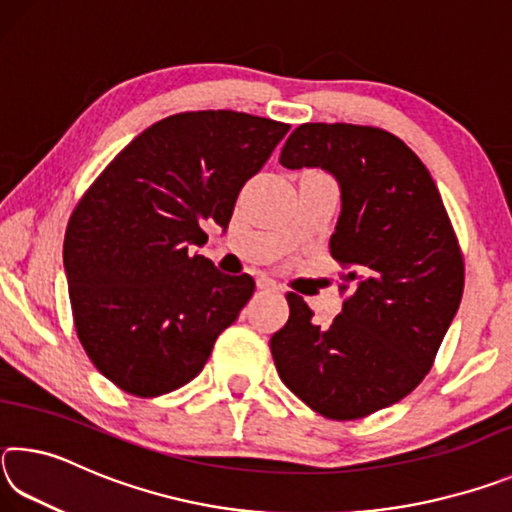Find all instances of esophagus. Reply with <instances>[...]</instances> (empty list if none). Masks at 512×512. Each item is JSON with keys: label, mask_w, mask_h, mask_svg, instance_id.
Listing matches in <instances>:
<instances>
[{"label": "esophagus", "mask_w": 512, "mask_h": 512, "mask_svg": "<svg viewBox=\"0 0 512 512\" xmlns=\"http://www.w3.org/2000/svg\"><path fill=\"white\" fill-rule=\"evenodd\" d=\"M257 287L262 289V291H277V293L282 291L280 284H275L273 280H268V277H259V280H257Z\"/></svg>", "instance_id": "esophagus-1"}]
</instances>
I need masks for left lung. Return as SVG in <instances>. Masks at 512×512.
<instances>
[{"label":"left lung","instance_id":"left-lung-1","mask_svg":"<svg viewBox=\"0 0 512 512\" xmlns=\"http://www.w3.org/2000/svg\"><path fill=\"white\" fill-rule=\"evenodd\" d=\"M287 169L320 167L341 187L329 253L352 289L329 327L287 293L273 334L277 375L329 420H359L409 395L431 370L463 298L465 266L443 198L409 146L375 126L302 124Z\"/></svg>","mask_w":512,"mask_h":512}]
</instances>
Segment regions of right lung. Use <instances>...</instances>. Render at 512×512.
Listing matches in <instances>:
<instances>
[{"mask_svg": "<svg viewBox=\"0 0 512 512\" xmlns=\"http://www.w3.org/2000/svg\"><path fill=\"white\" fill-rule=\"evenodd\" d=\"M289 124L235 110L178 112L115 155L69 216L63 264L79 341L137 397L192 381L255 291L189 248L225 230Z\"/></svg>", "mask_w": 512, "mask_h": 512, "instance_id": "obj_1", "label": "right lung"}]
</instances>
